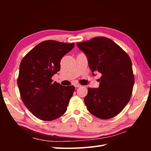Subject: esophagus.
Segmentation results:
<instances>
[{
  "label": "esophagus",
  "mask_w": 151,
  "mask_h": 151,
  "mask_svg": "<svg viewBox=\"0 0 151 151\" xmlns=\"http://www.w3.org/2000/svg\"><path fill=\"white\" fill-rule=\"evenodd\" d=\"M74 86H75V88H80V87H81L82 86L79 84H74Z\"/></svg>",
  "instance_id": "34e87169"
}]
</instances>
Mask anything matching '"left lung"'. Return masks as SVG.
<instances>
[{
  "mask_svg": "<svg viewBox=\"0 0 151 151\" xmlns=\"http://www.w3.org/2000/svg\"><path fill=\"white\" fill-rule=\"evenodd\" d=\"M88 58L93 75L102 74L98 88L88 89L84 102L95 117L108 119L116 116L129 102L134 84L132 62L129 56L105 37H96L78 43Z\"/></svg>",
  "mask_w": 151,
  "mask_h": 151,
  "instance_id": "1",
  "label": "left lung"
}]
</instances>
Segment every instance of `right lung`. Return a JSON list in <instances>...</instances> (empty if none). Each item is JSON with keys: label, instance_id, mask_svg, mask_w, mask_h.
<instances>
[{"label": "right lung", "instance_id": "obj_1", "mask_svg": "<svg viewBox=\"0 0 151 151\" xmlns=\"http://www.w3.org/2000/svg\"><path fill=\"white\" fill-rule=\"evenodd\" d=\"M74 47V43L45 41L21 61L17 78L21 98L25 106L41 120L52 121L65 113L75 87L53 82L52 76L60 70L61 59Z\"/></svg>", "mask_w": 151, "mask_h": 151}]
</instances>
